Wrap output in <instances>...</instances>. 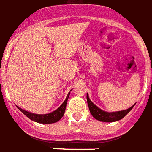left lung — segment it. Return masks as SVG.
<instances>
[{"label": "left lung", "mask_w": 152, "mask_h": 152, "mask_svg": "<svg viewBox=\"0 0 152 152\" xmlns=\"http://www.w3.org/2000/svg\"><path fill=\"white\" fill-rule=\"evenodd\" d=\"M87 104H88L90 112H91V115L96 118V120L104 121V122H113V121H117L122 119L123 117H125L126 114L132 109L133 107L134 106V104L128 109L123 110V111L108 113V112L103 111L102 109L98 108L96 104H94L91 101V99H89L88 94H87Z\"/></svg>", "instance_id": "left-lung-1"}]
</instances>
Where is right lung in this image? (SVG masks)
I'll list each match as a JSON object with an SVG mask.
<instances>
[{"label": "right lung", "mask_w": 152, "mask_h": 152, "mask_svg": "<svg viewBox=\"0 0 152 152\" xmlns=\"http://www.w3.org/2000/svg\"><path fill=\"white\" fill-rule=\"evenodd\" d=\"M70 92L68 93V95L66 96V99H65V101L63 102V104L59 108H57L56 110L53 111V113L48 114H35L31 113L29 112L23 110V108L18 107V108L19 109L20 111L22 112L23 114H25L26 117L30 118L31 120L34 121L35 122L42 123V124H51V123H55L56 121H58L60 119H61V117H63V115L65 113V108H66V104L68 101V98L69 96Z\"/></svg>", "instance_id": "obj_1"}]
</instances>
